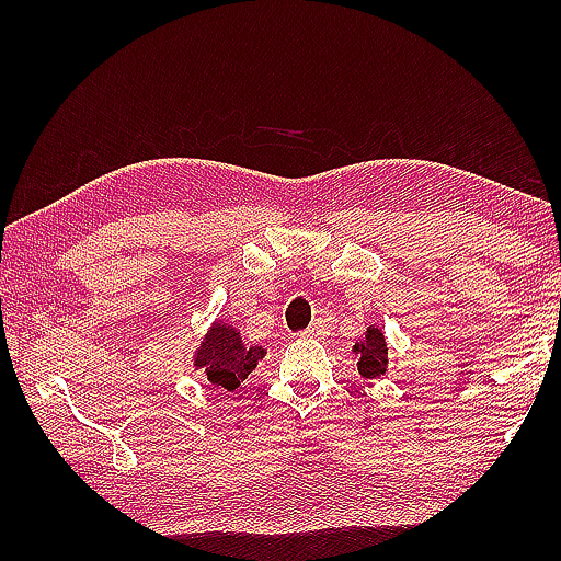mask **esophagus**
<instances>
[{"instance_id": "obj_1", "label": "esophagus", "mask_w": 561, "mask_h": 561, "mask_svg": "<svg viewBox=\"0 0 561 561\" xmlns=\"http://www.w3.org/2000/svg\"><path fill=\"white\" fill-rule=\"evenodd\" d=\"M306 335H308V337H313V340H325V335H328V328H325L323 320H316V323L306 330Z\"/></svg>"}]
</instances>
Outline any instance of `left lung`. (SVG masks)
Returning <instances> with one entry per match:
<instances>
[{"instance_id":"8db88e82","label":"left lung","mask_w":561,"mask_h":561,"mask_svg":"<svg viewBox=\"0 0 561 561\" xmlns=\"http://www.w3.org/2000/svg\"><path fill=\"white\" fill-rule=\"evenodd\" d=\"M354 354H359V374L364 378H378L388 371V342L380 328H368L362 342L354 344Z\"/></svg>"}]
</instances>
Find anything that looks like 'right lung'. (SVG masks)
I'll return each instance as SVG.
<instances>
[{"mask_svg":"<svg viewBox=\"0 0 561 561\" xmlns=\"http://www.w3.org/2000/svg\"><path fill=\"white\" fill-rule=\"evenodd\" d=\"M267 350L257 344H245L233 325L217 320L195 350L193 366L207 376L211 386L233 392L243 380L253 374V368Z\"/></svg>","mask_w":561,"mask_h":561,"instance_id":"1","label":"right lung"}]
</instances>
